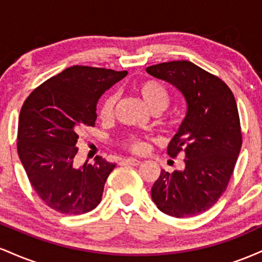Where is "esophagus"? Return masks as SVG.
Segmentation results:
<instances>
[{
    "label": "esophagus",
    "mask_w": 262,
    "mask_h": 262,
    "mask_svg": "<svg viewBox=\"0 0 262 262\" xmlns=\"http://www.w3.org/2000/svg\"><path fill=\"white\" fill-rule=\"evenodd\" d=\"M123 162H124V164L132 165V166H139V165L141 164L140 160H138V159H134V158H125V159H123Z\"/></svg>",
    "instance_id": "1"
}]
</instances>
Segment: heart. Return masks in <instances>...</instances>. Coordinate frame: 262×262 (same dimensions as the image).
<instances>
[{"mask_svg":"<svg viewBox=\"0 0 262 262\" xmlns=\"http://www.w3.org/2000/svg\"><path fill=\"white\" fill-rule=\"evenodd\" d=\"M137 93L140 100L144 102L150 112H162L169 104V93L160 82L155 80L143 81L137 86ZM117 96L110 95L103 101L100 108V118L102 121H110L114 114L117 104ZM123 145L134 152H140L145 149V141L137 137H128L123 140Z\"/></svg>","mask_w":262,"mask_h":262,"instance_id":"obj_1","label":"heart"}]
</instances>
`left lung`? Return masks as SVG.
<instances>
[{
	"instance_id": "left-lung-1",
	"label": "left lung",
	"mask_w": 262,
	"mask_h": 262,
	"mask_svg": "<svg viewBox=\"0 0 262 262\" xmlns=\"http://www.w3.org/2000/svg\"><path fill=\"white\" fill-rule=\"evenodd\" d=\"M146 73L176 87L186 101V116L167 146L182 152L185 169L161 170L151 198L165 214L188 218L203 213L224 193L242 149L239 113L230 89L193 62L169 61Z\"/></svg>"
}]
</instances>
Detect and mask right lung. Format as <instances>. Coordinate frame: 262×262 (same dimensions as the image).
Instances as JSON below:
<instances>
[{"label":"right lung","instance_id":"add662e5","mask_svg":"<svg viewBox=\"0 0 262 262\" xmlns=\"http://www.w3.org/2000/svg\"><path fill=\"white\" fill-rule=\"evenodd\" d=\"M127 71L75 65L35 89L23 103L17 150L29 182L50 208L83 214L98 206L116 164L96 156L75 165L81 129L95 125L100 97Z\"/></svg>","mask_w":262,"mask_h":262}]
</instances>
